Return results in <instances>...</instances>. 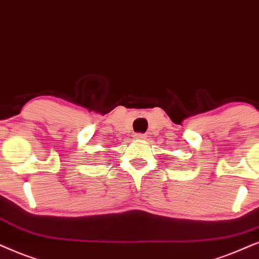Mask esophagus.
Wrapping results in <instances>:
<instances>
[{
    "instance_id": "obj_1",
    "label": "esophagus",
    "mask_w": 259,
    "mask_h": 259,
    "mask_svg": "<svg viewBox=\"0 0 259 259\" xmlns=\"http://www.w3.org/2000/svg\"><path fill=\"white\" fill-rule=\"evenodd\" d=\"M134 139H135V140H144V139H146V135H143V134H135V135H134Z\"/></svg>"
}]
</instances>
